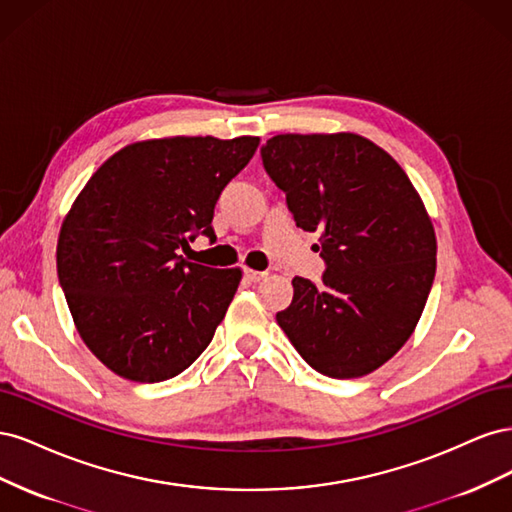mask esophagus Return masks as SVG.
<instances>
[{
    "label": "esophagus",
    "mask_w": 512,
    "mask_h": 512,
    "mask_svg": "<svg viewBox=\"0 0 512 512\" xmlns=\"http://www.w3.org/2000/svg\"><path fill=\"white\" fill-rule=\"evenodd\" d=\"M243 275H245V280H250V282H260L262 277H267V271H254V269H245V271H243Z\"/></svg>",
    "instance_id": "1"
}]
</instances>
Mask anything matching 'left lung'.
Here are the masks:
<instances>
[{"mask_svg":"<svg viewBox=\"0 0 512 512\" xmlns=\"http://www.w3.org/2000/svg\"><path fill=\"white\" fill-rule=\"evenodd\" d=\"M262 166L316 232L322 282L294 277L277 324L320 374L359 378L408 342L436 277V232L401 166L356 134H277Z\"/></svg>","mask_w":512,"mask_h":512,"instance_id":"obj_1","label":"left lung"}]
</instances>
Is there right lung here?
<instances>
[{"label": "right lung", "instance_id": "1", "mask_svg": "<svg viewBox=\"0 0 512 512\" xmlns=\"http://www.w3.org/2000/svg\"><path fill=\"white\" fill-rule=\"evenodd\" d=\"M256 136H175L123 147L87 181L57 241V275L87 348L134 382L188 369L241 282L179 250L215 241L213 209L252 160Z\"/></svg>", "mask_w": 512, "mask_h": 512}]
</instances>
